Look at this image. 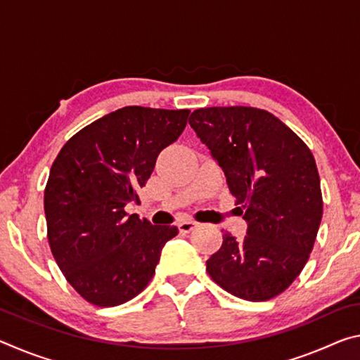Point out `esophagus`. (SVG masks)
I'll use <instances>...</instances> for the list:
<instances>
[{"mask_svg":"<svg viewBox=\"0 0 360 360\" xmlns=\"http://www.w3.org/2000/svg\"><path fill=\"white\" fill-rule=\"evenodd\" d=\"M197 222H193V221H181L179 224H178V229H179V231L181 233H188V231H192L195 227H197Z\"/></svg>","mask_w":360,"mask_h":360,"instance_id":"1","label":"esophagus"}]
</instances>
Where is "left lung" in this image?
Returning <instances> with one entry per match:
<instances>
[{"label":"left lung","mask_w":360,"mask_h":360,"mask_svg":"<svg viewBox=\"0 0 360 360\" xmlns=\"http://www.w3.org/2000/svg\"><path fill=\"white\" fill-rule=\"evenodd\" d=\"M188 124L222 168L248 222L240 241L225 231L206 271L231 295L270 300L300 275L319 230L322 193L311 150L265 109L202 108Z\"/></svg>","instance_id":"8db88e82"}]
</instances>
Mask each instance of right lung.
Here are the masks:
<instances>
[{
    "instance_id": "right-lung-1",
    "label": "right lung",
    "mask_w": 360,
    "mask_h": 360,
    "mask_svg": "<svg viewBox=\"0 0 360 360\" xmlns=\"http://www.w3.org/2000/svg\"><path fill=\"white\" fill-rule=\"evenodd\" d=\"M188 109L125 106L84 127L52 163L44 191L47 240L84 300L117 307L154 276L178 227L152 225L125 206L154 172L160 152L184 131Z\"/></svg>"
}]
</instances>
